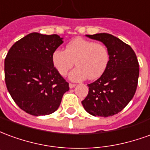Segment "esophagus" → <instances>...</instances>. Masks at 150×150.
Returning <instances> with one entry per match:
<instances>
[{"label":"esophagus","instance_id":"1","mask_svg":"<svg viewBox=\"0 0 150 150\" xmlns=\"http://www.w3.org/2000/svg\"><path fill=\"white\" fill-rule=\"evenodd\" d=\"M75 86H76L75 84H73V83H70V84H69V88H74Z\"/></svg>","mask_w":150,"mask_h":150}]
</instances>
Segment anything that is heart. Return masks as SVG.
<instances>
[{"label": "heart", "mask_w": 150, "mask_h": 150, "mask_svg": "<svg viewBox=\"0 0 150 150\" xmlns=\"http://www.w3.org/2000/svg\"><path fill=\"white\" fill-rule=\"evenodd\" d=\"M54 67L62 76L68 73L75 64L77 65L69 75L73 82H80L86 79H95L104 74L109 62L107 48L100 43L77 38L71 41L66 50L56 49L51 54Z\"/></svg>", "instance_id": "heart-1"}]
</instances>
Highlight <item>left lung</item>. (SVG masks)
<instances>
[{
  "label": "left lung",
  "instance_id": "obj_1",
  "mask_svg": "<svg viewBox=\"0 0 150 150\" xmlns=\"http://www.w3.org/2000/svg\"><path fill=\"white\" fill-rule=\"evenodd\" d=\"M104 44L109 62L104 74L88 84L89 91L82 104L94 116H113L122 111L135 94L139 77V64L131 46L106 33L86 35Z\"/></svg>",
  "mask_w": 150,
  "mask_h": 150
}]
</instances>
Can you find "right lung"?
Here are the masks:
<instances>
[{
  "mask_svg": "<svg viewBox=\"0 0 150 150\" xmlns=\"http://www.w3.org/2000/svg\"><path fill=\"white\" fill-rule=\"evenodd\" d=\"M57 34L31 33L15 42L5 59L9 94L21 109L33 116L54 112L69 84L54 67L53 51L62 44Z\"/></svg>",
  "mask_w": 150,
  "mask_h": 150,
  "instance_id": "add662e5",
  "label": "right lung"
}]
</instances>
